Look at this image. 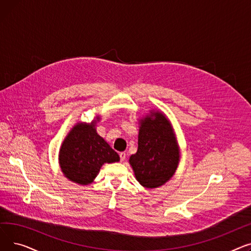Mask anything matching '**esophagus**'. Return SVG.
Listing matches in <instances>:
<instances>
[{"instance_id":"esophagus-1","label":"esophagus","mask_w":251,"mask_h":251,"mask_svg":"<svg viewBox=\"0 0 251 251\" xmlns=\"http://www.w3.org/2000/svg\"><path fill=\"white\" fill-rule=\"evenodd\" d=\"M119 156H120V160H121V162H123V161L126 159V153L122 151V152L119 153Z\"/></svg>"}]
</instances>
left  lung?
I'll return each mask as SVG.
<instances>
[{
    "label": "left lung",
    "instance_id": "obj_1",
    "mask_svg": "<svg viewBox=\"0 0 251 251\" xmlns=\"http://www.w3.org/2000/svg\"><path fill=\"white\" fill-rule=\"evenodd\" d=\"M139 125L137 152L129 163L143 187H160L173 177L180 160L174 130L162 112L151 111Z\"/></svg>",
    "mask_w": 251,
    "mask_h": 251
}]
</instances>
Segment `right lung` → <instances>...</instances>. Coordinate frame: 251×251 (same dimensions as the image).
<instances>
[{
    "instance_id": "obj_1",
    "label": "right lung",
    "mask_w": 251,
    "mask_h": 251,
    "mask_svg": "<svg viewBox=\"0 0 251 251\" xmlns=\"http://www.w3.org/2000/svg\"><path fill=\"white\" fill-rule=\"evenodd\" d=\"M99 120L100 117H97L91 123L74 125L60 149L59 164L63 174L80 185L94 181L103 164L120 161L119 154L97 133Z\"/></svg>"
}]
</instances>
